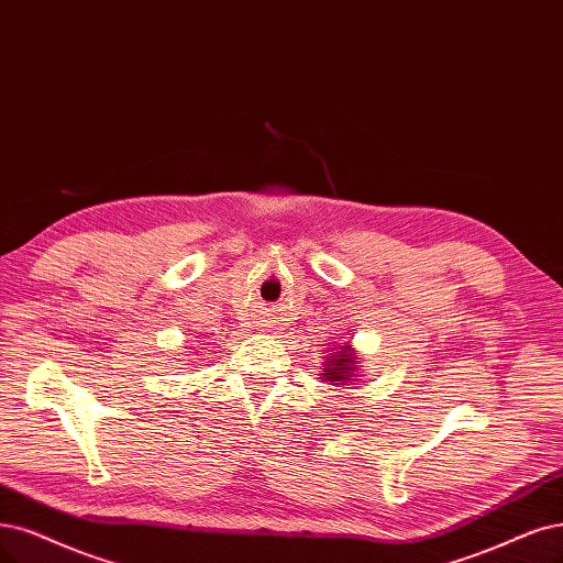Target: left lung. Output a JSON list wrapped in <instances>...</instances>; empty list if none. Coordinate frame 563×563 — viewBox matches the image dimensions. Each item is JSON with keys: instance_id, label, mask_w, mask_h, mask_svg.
I'll return each instance as SVG.
<instances>
[{"instance_id": "left-lung-1", "label": "left lung", "mask_w": 563, "mask_h": 563, "mask_svg": "<svg viewBox=\"0 0 563 563\" xmlns=\"http://www.w3.org/2000/svg\"><path fill=\"white\" fill-rule=\"evenodd\" d=\"M329 355L324 357V362H322V373H320V378H322V383H329V385H334V387H343V385H347V383H352L357 378V373H360V366H357V350L350 345V341H345V343H339L336 347H329L327 350Z\"/></svg>"}]
</instances>
